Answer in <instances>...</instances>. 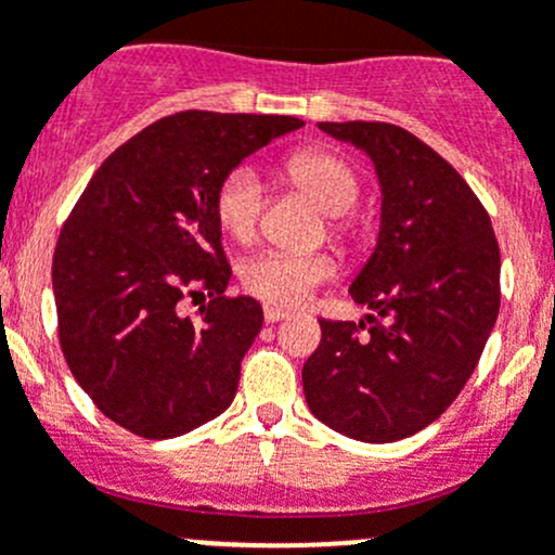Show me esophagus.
I'll return each instance as SVG.
<instances>
[{
  "instance_id": "34e87169",
  "label": "esophagus",
  "mask_w": 555,
  "mask_h": 555,
  "mask_svg": "<svg viewBox=\"0 0 555 555\" xmlns=\"http://www.w3.org/2000/svg\"><path fill=\"white\" fill-rule=\"evenodd\" d=\"M262 317H266L268 324H273V322H282V319H287L289 311L276 309V306H266V309H262Z\"/></svg>"
}]
</instances>
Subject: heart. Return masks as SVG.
<instances>
[{
	"instance_id": "b5f03b06",
	"label": "heart",
	"mask_w": 555,
	"mask_h": 555,
	"mask_svg": "<svg viewBox=\"0 0 555 555\" xmlns=\"http://www.w3.org/2000/svg\"><path fill=\"white\" fill-rule=\"evenodd\" d=\"M284 177L298 193L330 215V236L351 244L360 236L351 206L360 198V173L338 153L300 150L284 164ZM262 211L260 177L249 166H236L222 177L215 193V215L222 231L236 242H249L257 233ZM335 266L324 251L268 249L244 260L238 279L255 298L273 306H300L333 276Z\"/></svg>"
}]
</instances>
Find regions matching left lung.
<instances>
[{
    "instance_id": "left-lung-1",
    "label": "left lung",
    "mask_w": 555,
    "mask_h": 555,
    "mask_svg": "<svg viewBox=\"0 0 555 555\" xmlns=\"http://www.w3.org/2000/svg\"><path fill=\"white\" fill-rule=\"evenodd\" d=\"M365 150L382 184V231L351 298L360 324L319 319L304 391L322 424L395 443L433 424L478 365L500 313L489 211L446 158L391 122H319Z\"/></svg>"
}]
</instances>
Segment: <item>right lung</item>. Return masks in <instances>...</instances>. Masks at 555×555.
<instances>
[{
    "instance_id": "1",
    "label": "right lung",
    "mask_w": 555,
    "mask_h": 555,
    "mask_svg": "<svg viewBox=\"0 0 555 555\" xmlns=\"http://www.w3.org/2000/svg\"><path fill=\"white\" fill-rule=\"evenodd\" d=\"M304 120L188 109L160 117L99 166L53 255L59 340L93 405L128 433L177 438L233 402L262 327L255 298L225 295L215 193L222 177ZM209 292L198 320L184 297Z\"/></svg>"
}]
</instances>
